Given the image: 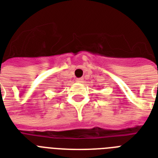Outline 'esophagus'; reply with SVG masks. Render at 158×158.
<instances>
[{
	"label": "esophagus",
	"instance_id": "34e87169",
	"mask_svg": "<svg viewBox=\"0 0 158 158\" xmlns=\"http://www.w3.org/2000/svg\"><path fill=\"white\" fill-rule=\"evenodd\" d=\"M83 80H84V79H82V78H79V79H76L77 83H81V82H83Z\"/></svg>",
	"mask_w": 158,
	"mask_h": 158
}]
</instances>
